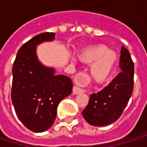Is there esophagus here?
<instances>
[{
  "instance_id": "obj_1",
  "label": "esophagus",
  "mask_w": 147,
  "mask_h": 147,
  "mask_svg": "<svg viewBox=\"0 0 147 147\" xmlns=\"http://www.w3.org/2000/svg\"><path fill=\"white\" fill-rule=\"evenodd\" d=\"M75 82H76V85H74L73 89H72V93L74 94H78L80 93H82L83 90L78 86L79 84H82L83 83V80L82 78V76H76L75 78Z\"/></svg>"
}]
</instances>
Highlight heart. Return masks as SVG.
<instances>
[{
    "instance_id": "b5f03b06",
    "label": "heart",
    "mask_w": 147,
    "mask_h": 147,
    "mask_svg": "<svg viewBox=\"0 0 147 147\" xmlns=\"http://www.w3.org/2000/svg\"><path fill=\"white\" fill-rule=\"evenodd\" d=\"M80 59L87 64L94 63L90 69V74L95 82H103L112 72L117 60V55L116 52L109 50L106 46L99 45L82 52Z\"/></svg>"
}]
</instances>
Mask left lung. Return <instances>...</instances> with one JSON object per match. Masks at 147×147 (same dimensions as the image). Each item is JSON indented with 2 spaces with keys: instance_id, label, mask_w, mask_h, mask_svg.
<instances>
[{
  "instance_id": "1",
  "label": "left lung",
  "mask_w": 147,
  "mask_h": 147,
  "mask_svg": "<svg viewBox=\"0 0 147 147\" xmlns=\"http://www.w3.org/2000/svg\"><path fill=\"white\" fill-rule=\"evenodd\" d=\"M119 66L122 71L102 90L92 94L82 111L83 117L93 126H105L117 121L132 95L134 65L129 52L123 46Z\"/></svg>"
}]
</instances>
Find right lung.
Returning <instances> with one entry per match:
<instances>
[{"label": "right lung", "instance_id": "right-lung-1", "mask_svg": "<svg viewBox=\"0 0 147 147\" xmlns=\"http://www.w3.org/2000/svg\"><path fill=\"white\" fill-rule=\"evenodd\" d=\"M54 36L46 32L29 40L18 51L13 65L11 98L15 112L33 132H43L53 124L59 103L72 91L70 77L54 75V70L43 66L36 55V47Z\"/></svg>", "mask_w": 147, "mask_h": 147}]
</instances>
